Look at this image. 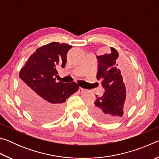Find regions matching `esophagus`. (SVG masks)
I'll list each match as a JSON object with an SVG mask.
<instances>
[{"label":"esophagus","instance_id":"obj_1","mask_svg":"<svg viewBox=\"0 0 159 159\" xmlns=\"http://www.w3.org/2000/svg\"><path fill=\"white\" fill-rule=\"evenodd\" d=\"M85 89H84V88H79V93H85Z\"/></svg>","mask_w":159,"mask_h":159}]
</instances>
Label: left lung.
Masks as SVG:
<instances>
[{
	"label": "left lung",
	"mask_w": 159,
	"mask_h": 159,
	"mask_svg": "<svg viewBox=\"0 0 159 159\" xmlns=\"http://www.w3.org/2000/svg\"><path fill=\"white\" fill-rule=\"evenodd\" d=\"M110 54L98 56V71L97 79L102 80L104 93L102 97L96 95V100L90 108V114L103 123L117 121L127 111L133 98L134 85L132 79L123 81L116 60L118 52L111 48Z\"/></svg>",
	"instance_id": "obj_1"
}]
</instances>
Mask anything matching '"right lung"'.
Listing matches in <instances>:
<instances>
[{"label": "right lung", "instance_id": "add662e5", "mask_svg": "<svg viewBox=\"0 0 159 159\" xmlns=\"http://www.w3.org/2000/svg\"><path fill=\"white\" fill-rule=\"evenodd\" d=\"M71 45L52 42L36 49L20 72V95L36 119L51 121L60 116L64 103L79 90L76 83L57 82V67L64 68Z\"/></svg>", "mask_w": 159, "mask_h": 159}]
</instances>
